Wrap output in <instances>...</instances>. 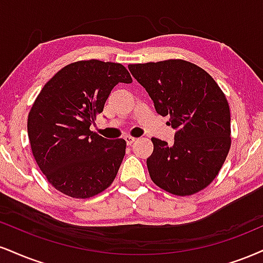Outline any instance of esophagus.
Returning <instances> with one entry per match:
<instances>
[{"mask_svg": "<svg viewBox=\"0 0 263 263\" xmlns=\"http://www.w3.org/2000/svg\"><path fill=\"white\" fill-rule=\"evenodd\" d=\"M125 141H126V143H127V145H131V144L134 143V142L136 141V138L131 137V136H126V137H125Z\"/></svg>", "mask_w": 263, "mask_h": 263, "instance_id": "1", "label": "esophagus"}]
</instances>
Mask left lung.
<instances>
[{"instance_id": "obj_1", "label": "left lung", "mask_w": 263, "mask_h": 263, "mask_svg": "<svg viewBox=\"0 0 263 263\" xmlns=\"http://www.w3.org/2000/svg\"><path fill=\"white\" fill-rule=\"evenodd\" d=\"M129 72L153 100L156 111L169 116L174 143L152 138L147 159L156 185L187 196L216 179L230 148V110L226 96L204 69L183 60L129 65Z\"/></svg>"}]
</instances>
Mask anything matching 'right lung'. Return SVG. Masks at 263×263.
<instances>
[{
    "instance_id": "1",
    "label": "right lung",
    "mask_w": 263,
    "mask_h": 263,
    "mask_svg": "<svg viewBox=\"0 0 263 263\" xmlns=\"http://www.w3.org/2000/svg\"><path fill=\"white\" fill-rule=\"evenodd\" d=\"M131 82L120 63L89 60L67 65L44 85L28 116V136L40 170L60 192L88 198L111 185L126 141L89 127L112 88Z\"/></svg>"
}]
</instances>
